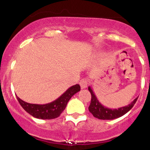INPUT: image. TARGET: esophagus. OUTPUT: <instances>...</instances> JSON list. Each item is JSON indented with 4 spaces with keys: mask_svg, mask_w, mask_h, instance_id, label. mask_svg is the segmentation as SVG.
Here are the masks:
<instances>
[{
    "mask_svg": "<svg viewBox=\"0 0 150 150\" xmlns=\"http://www.w3.org/2000/svg\"><path fill=\"white\" fill-rule=\"evenodd\" d=\"M80 85L82 89L87 88V85H88V81L86 80V79H82L80 82Z\"/></svg>",
    "mask_w": 150,
    "mask_h": 150,
    "instance_id": "34e87169",
    "label": "esophagus"
}]
</instances>
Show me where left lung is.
<instances>
[{
	"mask_svg": "<svg viewBox=\"0 0 150 150\" xmlns=\"http://www.w3.org/2000/svg\"><path fill=\"white\" fill-rule=\"evenodd\" d=\"M89 91L92 95V99H91L90 105L89 106V111L95 118H99L101 120H113L115 118H119V117L123 116L127 112H128L135 104L137 97L132 101L128 106H123V107L117 108H108L106 106H103L99 102L96 97L93 90L89 86L88 87Z\"/></svg>",
	"mask_w": 150,
	"mask_h": 150,
	"instance_id": "1",
	"label": "left lung"
}]
</instances>
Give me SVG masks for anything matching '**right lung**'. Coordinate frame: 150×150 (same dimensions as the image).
I'll return each instance as SVG.
<instances>
[{
	"mask_svg": "<svg viewBox=\"0 0 150 150\" xmlns=\"http://www.w3.org/2000/svg\"><path fill=\"white\" fill-rule=\"evenodd\" d=\"M80 90V86L77 84L72 86L57 99L46 104H30L22 101L18 96L17 99L22 107L34 118L39 119H53L61 115L70 98Z\"/></svg>",
	"mask_w": 150,
	"mask_h": 150,
	"instance_id": "1",
	"label": "right lung"
}]
</instances>
